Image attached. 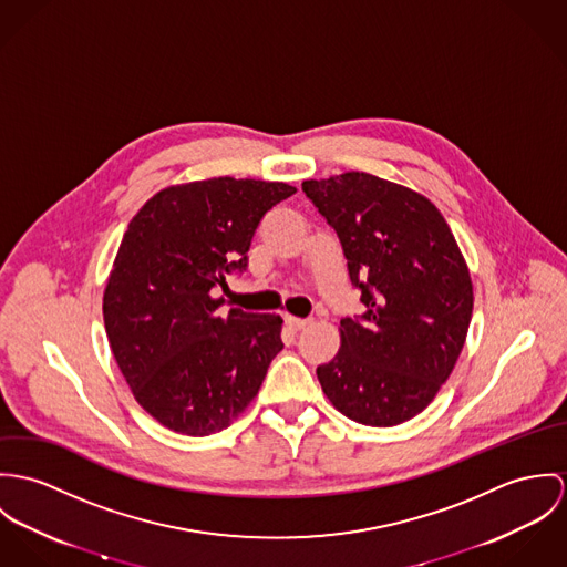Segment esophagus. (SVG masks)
<instances>
[{
	"mask_svg": "<svg viewBox=\"0 0 567 567\" xmlns=\"http://www.w3.org/2000/svg\"><path fill=\"white\" fill-rule=\"evenodd\" d=\"M285 323L291 328V330H302V328H307V319H300V317H291V315H285Z\"/></svg>",
	"mask_w": 567,
	"mask_h": 567,
	"instance_id": "obj_1",
	"label": "esophagus"
}]
</instances>
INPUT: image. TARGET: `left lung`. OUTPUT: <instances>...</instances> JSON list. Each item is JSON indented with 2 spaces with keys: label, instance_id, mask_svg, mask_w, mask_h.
Instances as JSON below:
<instances>
[{
  "label": "left lung",
  "instance_id": "8db88e82",
  "mask_svg": "<svg viewBox=\"0 0 567 567\" xmlns=\"http://www.w3.org/2000/svg\"><path fill=\"white\" fill-rule=\"evenodd\" d=\"M302 190L337 233L365 305L341 319V350L317 368L319 384L359 424H402L433 402L463 350L474 307L467 265L415 190L359 172Z\"/></svg>",
  "mask_w": 567,
  "mask_h": 567
}]
</instances>
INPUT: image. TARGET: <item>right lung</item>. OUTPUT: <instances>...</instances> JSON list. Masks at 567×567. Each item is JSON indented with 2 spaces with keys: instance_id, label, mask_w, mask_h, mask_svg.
<instances>
[{
  "instance_id": "right-lung-1",
  "label": "right lung",
  "mask_w": 567,
  "mask_h": 567,
  "mask_svg": "<svg viewBox=\"0 0 567 567\" xmlns=\"http://www.w3.org/2000/svg\"><path fill=\"white\" fill-rule=\"evenodd\" d=\"M296 189L210 178L156 193L132 217L104 323L136 402L169 431L206 437L237 420L282 350L278 315L219 313L217 289L248 269L265 213Z\"/></svg>"
}]
</instances>
